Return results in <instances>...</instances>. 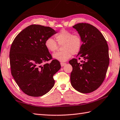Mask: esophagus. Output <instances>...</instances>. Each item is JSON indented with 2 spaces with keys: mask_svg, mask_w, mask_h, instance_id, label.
<instances>
[{
  "mask_svg": "<svg viewBox=\"0 0 120 120\" xmlns=\"http://www.w3.org/2000/svg\"><path fill=\"white\" fill-rule=\"evenodd\" d=\"M60 64H61V66L63 67V66H64V65L66 64V63H65L61 62V63H60Z\"/></svg>",
  "mask_w": 120,
  "mask_h": 120,
  "instance_id": "esophagus-1",
  "label": "esophagus"
}]
</instances>
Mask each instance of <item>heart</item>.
Here are the masks:
<instances>
[{
	"label": "heart",
	"instance_id": "1",
	"mask_svg": "<svg viewBox=\"0 0 120 120\" xmlns=\"http://www.w3.org/2000/svg\"><path fill=\"white\" fill-rule=\"evenodd\" d=\"M58 44L62 45V52H57L52 55L54 59L65 62L71 58L72 54L78 53L82 46V39L78 34H73L66 30H62L56 35ZM45 46L51 52H55L58 48L57 42L53 38L49 37L45 41Z\"/></svg>",
	"mask_w": 120,
	"mask_h": 120
}]
</instances>
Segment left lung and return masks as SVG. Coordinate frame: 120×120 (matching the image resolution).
<instances>
[{
	"instance_id": "1",
	"label": "left lung",
	"mask_w": 120,
	"mask_h": 120,
	"mask_svg": "<svg viewBox=\"0 0 120 120\" xmlns=\"http://www.w3.org/2000/svg\"><path fill=\"white\" fill-rule=\"evenodd\" d=\"M73 27L82 39L77 56L83 60L78 63L74 58L69 61L73 67L71 84L80 93H90L101 86L106 75L109 63L108 44L99 30L90 24L80 23Z\"/></svg>"
}]
</instances>
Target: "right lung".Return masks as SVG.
I'll list each match as a JSON object with an SVG mask.
<instances>
[{"mask_svg":"<svg viewBox=\"0 0 120 120\" xmlns=\"http://www.w3.org/2000/svg\"><path fill=\"white\" fill-rule=\"evenodd\" d=\"M57 32L49 26L32 24L19 33L10 52L11 74L24 93L32 97L46 94L55 84L54 75L61 68L52 56L45 41Z\"/></svg>","mask_w":120,"mask_h":120,"instance_id":"add662e5","label":"right lung"}]
</instances>
